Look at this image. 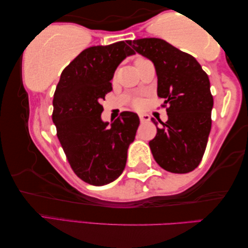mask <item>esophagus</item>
<instances>
[{
  "label": "esophagus",
  "mask_w": 248,
  "mask_h": 248,
  "mask_svg": "<svg viewBox=\"0 0 248 248\" xmlns=\"http://www.w3.org/2000/svg\"><path fill=\"white\" fill-rule=\"evenodd\" d=\"M140 120L141 123H144V122H148L149 120H151V116L147 114H140Z\"/></svg>",
  "instance_id": "1"
}]
</instances>
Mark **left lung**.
<instances>
[{"mask_svg":"<svg viewBox=\"0 0 248 248\" xmlns=\"http://www.w3.org/2000/svg\"><path fill=\"white\" fill-rule=\"evenodd\" d=\"M127 44L154 63L157 94L168 104V121L159 122L162 126L149 141L154 158L167 171H192L203 157L212 124L213 96L208 75L194 57L164 39L140 38Z\"/></svg>","mask_w":248,"mask_h":248,"instance_id":"8db88e82","label":"left lung"}]
</instances>
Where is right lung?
Segmentation results:
<instances>
[{
    "label": "right lung",
    "instance_id": "1",
    "mask_svg": "<svg viewBox=\"0 0 248 248\" xmlns=\"http://www.w3.org/2000/svg\"><path fill=\"white\" fill-rule=\"evenodd\" d=\"M135 55L124 42L89 47L63 69L54 94L52 121L69 164L93 186L116 180L140 125L136 113L125 111L114 122L101 119V101L125 58Z\"/></svg>",
    "mask_w": 248,
    "mask_h": 248
}]
</instances>
